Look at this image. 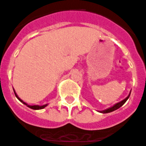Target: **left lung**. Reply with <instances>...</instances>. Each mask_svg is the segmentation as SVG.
Listing matches in <instances>:
<instances>
[{"instance_id": "left-lung-1", "label": "left lung", "mask_w": 146, "mask_h": 146, "mask_svg": "<svg viewBox=\"0 0 146 146\" xmlns=\"http://www.w3.org/2000/svg\"><path fill=\"white\" fill-rule=\"evenodd\" d=\"M130 97V94H129V95H128L127 98H125V100H123L122 101H121V102H119V103L116 104H114V106L111 107V108H110L107 109V110H104V111H100L101 113H104V114H105V113H109V112H111V111H115V110H117V109H118L119 108H121V107L122 106L123 104L126 102V100H128V98Z\"/></svg>"}]
</instances>
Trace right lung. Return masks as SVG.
Returning a JSON list of instances; mask_svg holds the SVG:
<instances>
[{"label":"right lung","mask_w":146,"mask_h":146,"mask_svg":"<svg viewBox=\"0 0 146 146\" xmlns=\"http://www.w3.org/2000/svg\"><path fill=\"white\" fill-rule=\"evenodd\" d=\"M15 92V91H14ZM15 96L17 97V98H18V100H20V101H21V102H23L22 100L20 99V98H18V96H17V94H16L15 93ZM23 104H26L25 103V102H23ZM26 105H28V104H26ZM47 106V104H45V105H42V106H38V105H33V106H30V105H28V107L29 108H32V109H34V110H40V109H43L44 108H46V107Z\"/></svg>","instance_id":"1"}]
</instances>
